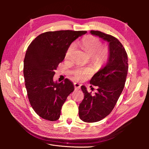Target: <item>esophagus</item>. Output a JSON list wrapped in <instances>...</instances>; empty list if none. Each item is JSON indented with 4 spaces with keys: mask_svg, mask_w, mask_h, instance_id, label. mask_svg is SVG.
<instances>
[{
    "mask_svg": "<svg viewBox=\"0 0 149 149\" xmlns=\"http://www.w3.org/2000/svg\"><path fill=\"white\" fill-rule=\"evenodd\" d=\"M74 89L75 90H78L79 89L81 88V84L78 83H74Z\"/></svg>",
    "mask_w": 149,
    "mask_h": 149,
    "instance_id": "1",
    "label": "esophagus"
}]
</instances>
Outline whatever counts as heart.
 Segmentation results:
<instances>
[{
  "label": "heart",
  "mask_w": 149,
  "mask_h": 149,
  "mask_svg": "<svg viewBox=\"0 0 149 149\" xmlns=\"http://www.w3.org/2000/svg\"><path fill=\"white\" fill-rule=\"evenodd\" d=\"M80 46L88 55L91 56L93 61L97 63L102 64L107 61L109 56V48L106 45H101L100 38L94 35H89L80 42ZM75 48L74 43H71L66 49L65 58L68 59ZM74 78L77 80H83L91 74V69L88 68H77L72 71Z\"/></svg>",
  "instance_id": "1"
}]
</instances>
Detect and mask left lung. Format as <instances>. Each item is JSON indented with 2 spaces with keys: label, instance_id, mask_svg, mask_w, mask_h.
Listing matches in <instances>:
<instances>
[{
  "label": "left lung",
  "instance_id": "1",
  "mask_svg": "<svg viewBox=\"0 0 149 149\" xmlns=\"http://www.w3.org/2000/svg\"><path fill=\"white\" fill-rule=\"evenodd\" d=\"M91 33L109 43L110 53L106 65L90 80L97 92L93 95L81 86L84 97L78 107L79 116L86 123L100 121L111 113L124 88L129 68L127 54L118 39L100 31L91 30Z\"/></svg>",
  "mask_w": 149,
  "mask_h": 149
}]
</instances>
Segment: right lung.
<instances>
[{"mask_svg":"<svg viewBox=\"0 0 149 149\" xmlns=\"http://www.w3.org/2000/svg\"><path fill=\"white\" fill-rule=\"evenodd\" d=\"M86 31L59 30L39 35L26 50L24 61L25 84L30 105L42 118L55 121L60 118L61 107L74 85L66 78L63 82L53 78L66 49L74 40Z\"/></svg>","mask_w":149,"mask_h":149,"instance_id":"right-lung-1","label":"right lung"}]
</instances>
